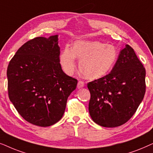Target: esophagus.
<instances>
[{"mask_svg": "<svg viewBox=\"0 0 153 153\" xmlns=\"http://www.w3.org/2000/svg\"><path fill=\"white\" fill-rule=\"evenodd\" d=\"M77 87H78V89L83 88V87H85L84 82H83L82 81H79V82H78V85H77Z\"/></svg>", "mask_w": 153, "mask_h": 153, "instance_id": "obj_1", "label": "esophagus"}]
</instances>
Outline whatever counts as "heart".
Here are the masks:
<instances>
[{
	"label": "heart",
	"instance_id": "1",
	"mask_svg": "<svg viewBox=\"0 0 153 153\" xmlns=\"http://www.w3.org/2000/svg\"><path fill=\"white\" fill-rule=\"evenodd\" d=\"M76 59H80V73L89 80H97L106 75L117 59V51L113 45L100 41L78 40L73 48L66 45L59 54L61 66L67 75L76 68Z\"/></svg>",
	"mask_w": 153,
	"mask_h": 153
}]
</instances>
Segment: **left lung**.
<instances>
[{
    "label": "left lung",
    "mask_w": 153,
    "mask_h": 153,
    "mask_svg": "<svg viewBox=\"0 0 153 153\" xmlns=\"http://www.w3.org/2000/svg\"><path fill=\"white\" fill-rule=\"evenodd\" d=\"M146 69L129 45L121 50L108 75L87 84L92 120L105 127H115L129 120L143 101Z\"/></svg>",
    "instance_id": "obj_1"
}]
</instances>
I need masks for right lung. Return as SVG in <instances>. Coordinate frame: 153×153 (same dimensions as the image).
I'll use <instances>...</instances> for the list:
<instances>
[{"instance_id": "1", "label": "right lung", "mask_w": 153, "mask_h": 153, "mask_svg": "<svg viewBox=\"0 0 153 153\" xmlns=\"http://www.w3.org/2000/svg\"><path fill=\"white\" fill-rule=\"evenodd\" d=\"M58 36L38 37L26 42L7 67L10 101L25 120L40 127L60 120L68 97L78 83L62 71Z\"/></svg>"}]
</instances>
